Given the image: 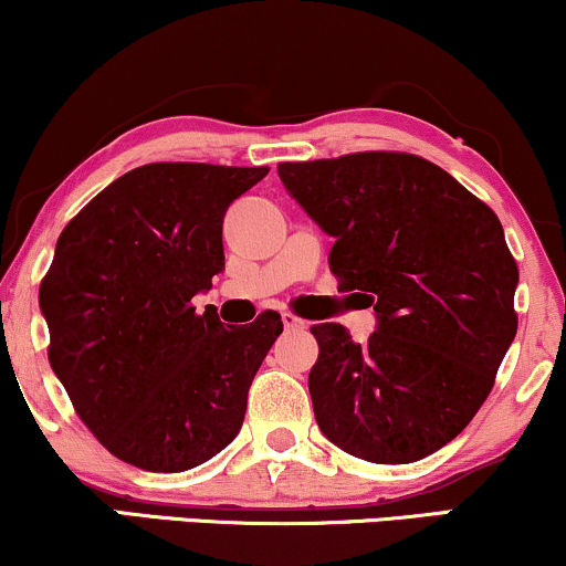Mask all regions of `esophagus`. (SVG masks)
<instances>
[{"label": "esophagus", "instance_id": "1", "mask_svg": "<svg viewBox=\"0 0 566 566\" xmlns=\"http://www.w3.org/2000/svg\"><path fill=\"white\" fill-rule=\"evenodd\" d=\"M282 324H284V328H290V332H303V328L307 326L303 318L295 316V313H282Z\"/></svg>", "mask_w": 566, "mask_h": 566}]
</instances>
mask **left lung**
Wrapping results in <instances>:
<instances>
[{"label": "left lung", "instance_id": "obj_1", "mask_svg": "<svg viewBox=\"0 0 566 566\" xmlns=\"http://www.w3.org/2000/svg\"><path fill=\"white\" fill-rule=\"evenodd\" d=\"M279 180L334 245L339 290L374 307L357 345L318 324L307 376L321 433L347 454L407 464L447 447L489 397L517 334L520 274L502 221L412 154L284 161Z\"/></svg>", "mask_w": 566, "mask_h": 566}]
</instances>
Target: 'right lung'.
Here are the masks:
<instances>
[{"label": "right lung", "instance_id": "1", "mask_svg": "<svg viewBox=\"0 0 566 566\" xmlns=\"http://www.w3.org/2000/svg\"><path fill=\"white\" fill-rule=\"evenodd\" d=\"M266 167L146 164L64 227L39 290L49 363L114 457L182 473L240 433L282 316L227 328L192 297L224 271L221 221Z\"/></svg>", "mask_w": 566, "mask_h": 566}]
</instances>
